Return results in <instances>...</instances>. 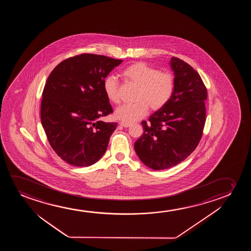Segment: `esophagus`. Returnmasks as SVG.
<instances>
[{
    "instance_id": "1",
    "label": "esophagus",
    "mask_w": 251,
    "mask_h": 251,
    "mask_svg": "<svg viewBox=\"0 0 251 251\" xmlns=\"http://www.w3.org/2000/svg\"><path fill=\"white\" fill-rule=\"evenodd\" d=\"M120 124L121 126H123V127H130L131 126V124H126V123H123V122H122V123H120Z\"/></svg>"
}]
</instances>
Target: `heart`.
I'll return each mask as SVG.
<instances>
[{
	"label": "heart",
	"instance_id": "1",
	"mask_svg": "<svg viewBox=\"0 0 251 251\" xmlns=\"http://www.w3.org/2000/svg\"><path fill=\"white\" fill-rule=\"evenodd\" d=\"M128 82L137 86L134 103L117 108L115 117L126 124H133L148 113L149 107L158 110L172 99L175 89V78L172 73L159 71L145 62H134L123 71ZM103 91L109 101L120 103L119 83L114 75H108L103 80Z\"/></svg>",
	"mask_w": 251,
	"mask_h": 251
}]
</instances>
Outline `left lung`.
<instances>
[{
    "mask_svg": "<svg viewBox=\"0 0 251 251\" xmlns=\"http://www.w3.org/2000/svg\"><path fill=\"white\" fill-rule=\"evenodd\" d=\"M175 89L165 106L141 124L144 132L134 151L149 168L160 171L183 161L199 144L206 121V88L191 66L172 57Z\"/></svg>",
    "mask_w": 251,
    "mask_h": 251,
    "instance_id": "left-lung-1",
    "label": "left lung"
}]
</instances>
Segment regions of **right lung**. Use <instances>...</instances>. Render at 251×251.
<instances>
[{
  "mask_svg": "<svg viewBox=\"0 0 251 251\" xmlns=\"http://www.w3.org/2000/svg\"><path fill=\"white\" fill-rule=\"evenodd\" d=\"M122 62L82 54L62 61L49 75L43 92L42 125L52 149L70 165L87 167L106 151L117 124L101 120L113 111L103 80Z\"/></svg>",
  "mask_w": 251,
  "mask_h": 251,
  "instance_id": "obj_1",
  "label": "right lung"
}]
</instances>
